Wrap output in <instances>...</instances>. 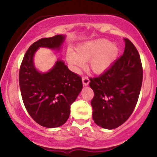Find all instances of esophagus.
Instances as JSON below:
<instances>
[{
    "mask_svg": "<svg viewBox=\"0 0 157 157\" xmlns=\"http://www.w3.org/2000/svg\"><path fill=\"white\" fill-rule=\"evenodd\" d=\"M82 83H83L84 86H88V85H89V82H90L89 77H82Z\"/></svg>",
    "mask_w": 157,
    "mask_h": 157,
    "instance_id": "obj_1",
    "label": "esophagus"
}]
</instances>
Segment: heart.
<instances>
[{"mask_svg": "<svg viewBox=\"0 0 157 157\" xmlns=\"http://www.w3.org/2000/svg\"><path fill=\"white\" fill-rule=\"evenodd\" d=\"M116 44H110L108 40L98 39L88 41L77 48V52L69 49L66 54L67 60L75 68L84 66L89 60V66L94 72L101 73L113 63L118 55Z\"/></svg>", "mask_w": 157, "mask_h": 157, "instance_id": "obj_1", "label": "heart"}]
</instances>
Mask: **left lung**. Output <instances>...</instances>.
<instances>
[{
    "label": "left lung",
    "instance_id": "left-lung-1",
    "mask_svg": "<svg viewBox=\"0 0 157 157\" xmlns=\"http://www.w3.org/2000/svg\"><path fill=\"white\" fill-rule=\"evenodd\" d=\"M125 50L100 76L90 77L94 93L91 101L92 117L97 125L113 129L128 120L137 103L142 82L140 56L128 38Z\"/></svg>",
    "mask_w": 157,
    "mask_h": 157
}]
</instances>
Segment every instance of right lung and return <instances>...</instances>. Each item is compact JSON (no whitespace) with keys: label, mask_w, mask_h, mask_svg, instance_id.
<instances>
[{"label":"right lung","mask_w":157,"mask_h":157,"mask_svg":"<svg viewBox=\"0 0 157 157\" xmlns=\"http://www.w3.org/2000/svg\"><path fill=\"white\" fill-rule=\"evenodd\" d=\"M65 36L41 38L28 48L21 63L19 85L27 112L36 122L46 128L60 127L67 121L71 105L82 89V78L58 60L46 73L34 66L33 57L40 47L60 49Z\"/></svg>","instance_id":"add662e5"}]
</instances>
